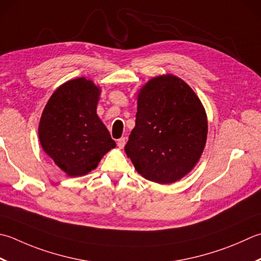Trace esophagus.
I'll return each mask as SVG.
<instances>
[{"instance_id":"obj_1","label":"esophagus","mask_w":261,"mask_h":261,"mask_svg":"<svg viewBox=\"0 0 261 261\" xmlns=\"http://www.w3.org/2000/svg\"><path fill=\"white\" fill-rule=\"evenodd\" d=\"M125 142H126V139L125 138H120V139H117V141H116V144H117V147L119 148H123L124 146H125Z\"/></svg>"}]
</instances>
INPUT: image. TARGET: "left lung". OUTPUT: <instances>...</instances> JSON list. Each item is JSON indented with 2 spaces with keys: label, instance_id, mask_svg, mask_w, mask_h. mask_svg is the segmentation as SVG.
<instances>
[{
  "label": "left lung",
  "instance_id": "8db88e82",
  "mask_svg": "<svg viewBox=\"0 0 261 261\" xmlns=\"http://www.w3.org/2000/svg\"><path fill=\"white\" fill-rule=\"evenodd\" d=\"M207 132L206 112L195 91L177 76L163 74L140 89L136 126L124 150L139 174L168 185L196 166Z\"/></svg>",
  "mask_w": 261,
  "mask_h": 261
}]
</instances>
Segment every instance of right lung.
I'll return each mask as SVG.
<instances>
[{
    "mask_svg": "<svg viewBox=\"0 0 261 261\" xmlns=\"http://www.w3.org/2000/svg\"><path fill=\"white\" fill-rule=\"evenodd\" d=\"M99 95V87L84 76L66 81L50 96L40 117V145L69 176L95 170L116 146L96 113Z\"/></svg>",
    "mask_w": 261,
    "mask_h": 261,
    "instance_id": "obj_1",
    "label": "right lung"
}]
</instances>
